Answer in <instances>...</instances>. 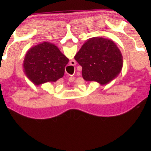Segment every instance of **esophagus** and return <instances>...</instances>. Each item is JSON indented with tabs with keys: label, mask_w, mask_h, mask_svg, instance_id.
Returning a JSON list of instances; mask_svg holds the SVG:
<instances>
[{
	"label": "esophagus",
	"mask_w": 151,
	"mask_h": 151,
	"mask_svg": "<svg viewBox=\"0 0 151 151\" xmlns=\"http://www.w3.org/2000/svg\"><path fill=\"white\" fill-rule=\"evenodd\" d=\"M68 80H69L70 82H74V77H70L69 78H68Z\"/></svg>",
	"instance_id": "34e87169"
}]
</instances>
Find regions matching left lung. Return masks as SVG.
I'll return each instance as SVG.
<instances>
[{"instance_id":"8db88e82","label":"left lung","mask_w":151,"mask_h":151,"mask_svg":"<svg viewBox=\"0 0 151 151\" xmlns=\"http://www.w3.org/2000/svg\"><path fill=\"white\" fill-rule=\"evenodd\" d=\"M74 59L82 66L87 82L108 84L121 73L123 59L121 50L110 39L93 37L83 44Z\"/></svg>"}]
</instances>
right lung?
<instances>
[{"label": "right lung", "mask_w": 151, "mask_h": 151, "mask_svg": "<svg viewBox=\"0 0 151 151\" xmlns=\"http://www.w3.org/2000/svg\"><path fill=\"white\" fill-rule=\"evenodd\" d=\"M68 60L57 46L48 42H42L28 50L23 71L35 85L55 83L64 75Z\"/></svg>", "instance_id": "add662e5"}]
</instances>
